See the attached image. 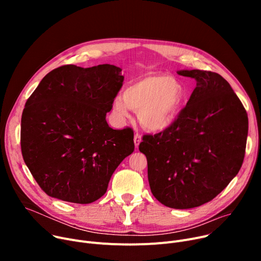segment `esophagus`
<instances>
[{"instance_id":"1","label":"esophagus","mask_w":261,"mask_h":261,"mask_svg":"<svg viewBox=\"0 0 261 261\" xmlns=\"http://www.w3.org/2000/svg\"><path fill=\"white\" fill-rule=\"evenodd\" d=\"M141 141H142L141 135L139 133H136L134 135V145H135V148H139V145L141 144Z\"/></svg>"}]
</instances>
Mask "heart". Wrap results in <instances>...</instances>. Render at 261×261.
<instances>
[{
	"mask_svg": "<svg viewBox=\"0 0 261 261\" xmlns=\"http://www.w3.org/2000/svg\"><path fill=\"white\" fill-rule=\"evenodd\" d=\"M181 82L167 75L148 74L132 81L113 100V111L120 118L139 112L140 122L149 131L168 129L179 117L185 101Z\"/></svg>",
	"mask_w": 261,
	"mask_h": 261,
	"instance_id": "b5f03b06",
	"label": "heart"
}]
</instances>
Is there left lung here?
<instances>
[{
  "label": "left lung",
  "mask_w": 261,
  "mask_h": 261,
  "mask_svg": "<svg viewBox=\"0 0 261 261\" xmlns=\"http://www.w3.org/2000/svg\"><path fill=\"white\" fill-rule=\"evenodd\" d=\"M197 86L179 117L165 131L144 135L148 181L165 206L188 210L213 200L239 172L248 138V114L219 74L181 70Z\"/></svg>",
  "instance_id": "obj_1"
}]
</instances>
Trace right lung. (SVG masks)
<instances>
[{
  "label": "right lung",
  "instance_id": "add662e5",
  "mask_svg": "<svg viewBox=\"0 0 261 261\" xmlns=\"http://www.w3.org/2000/svg\"><path fill=\"white\" fill-rule=\"evenodd\" d=\"M122 81L121 68L112 64H67L49 72L27 99L22 155L49 197L78 204L98 200L134 151L133 131L114 130L106 120Z\"/></svg>",
  "mask_w": 261,
  "mask_h": 261
}]
</instances>
